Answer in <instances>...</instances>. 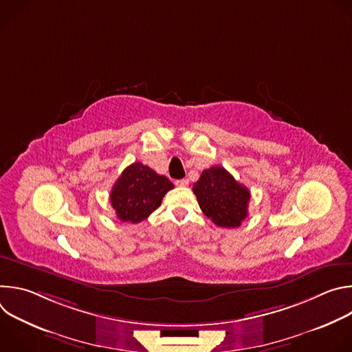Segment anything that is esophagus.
Returning a JSON list of instances; mask_svg holds the SVG:
<instances>
[{
    "label": "esophagus",
    "mask_w": 352,
    "mask_h": 352,
    "mask_svg": "<svg viewBox=\"0 0 352 352\" xmlns=\"http://www.w3.org/2000/svg\"><path fill=\"white\" fill-rule=\"evenodd\" d=\"M188 184H189V181H188L186 178H184V179H177V181H175V185H177V186H181V188H182V186H188Z\"/></svg>",
    "instance_id": "1"
}]
</instances>
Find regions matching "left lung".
Instances as JSON below:
<instances>
[{
	"mask_svg": "<svg viewBox=\"0 0 352 352\" xmlns=\"http://www.w3.org/2000/svg\"><path fill=\"white\" fill-rule=\"evenodd\" d=\"M197 204L214 224L223 228H235L248 216L249 189L220 166L208 168L193 184Z\"/></svg>",
	"mask_w": 352,
	"mask_h": 352,
	"instance_id": "1",
	"label": "left lung"
}]
</instances>
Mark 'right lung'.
Instances as JSON below:
<instances>
[{"mask_svg": "<svg viewBox=\"0 0 352 352\" xmlns=\"http://www.w3.org/2000/svg\"><path fill=\"white\" fill-rule=\"evenodd\" d=\"M173 188L174 184L166 175L138 162L122 171L111 189L110 202L121 221L138 224L162 205L164 195Z\"/></svg>", "mask_w": 352, "mask_h": 352, "instance_id": "obj_1", "label": "right lung"}]
</instances>
